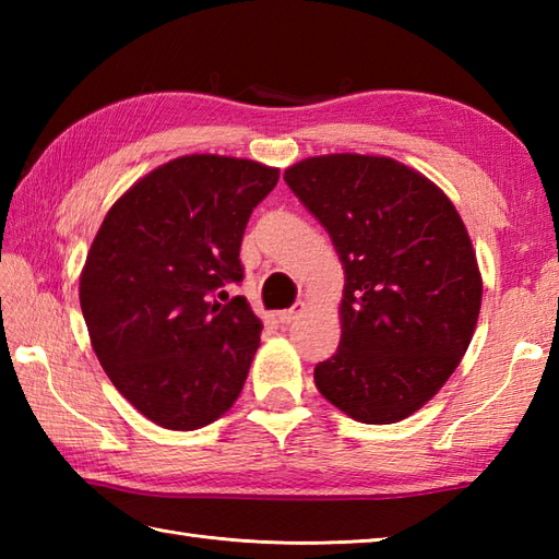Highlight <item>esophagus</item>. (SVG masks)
<instances>
[{"mask_svg":"<svg viewBox=\"0 0 559 559\" xmlns=\"http://www.w3.org/2000/svg\"><path fill=\"white\" fill-rule=\"evenodd\" d=\"M302 302H295L293 307H290V310H281L278 314H276V319H278V324H290L293 322V319L295 317H298L300 312H302Z\"/></svg>","mask_w":559,"mask_h":559,"instance_id":"obj_1","label":"esophagus"}]
</instances>
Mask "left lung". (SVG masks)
<instances>
[{
  "label": "left lung",
  "mask_w": 559,
  "mask_h": 559,
  "mask_svg": "<svg viewBox=\"0 0 559 559\" xmlns=\"http://www.w3.org/2000/svg\"><path fill=\"white\" fill-rule=\"evenodd\" d=\"M283 180L324 225L346 269L338 350L314 367L326 401L367 425L425 406L476 331L483 281L454 204L382 156L307 158Z\"/></svg>",
  "instance_id": "1"
}]
</instances>
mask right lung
<instances>
[{
  "mask_svg": "<svg viewBox=\"0 0 559 559\" xmlns=\"http://www.w3.org/2000/svg\"><path fill=\"white\" fill-rule=\"evenodd\" d=\"M278 170L225 156L160 165L115 201L81 273V312L103 370L168 430H197L240 396L261 322L242 295L247 221Z\"/></svg>",
  "mask_w": 559,
  "mask_h": 559,
  "instance_id": "right-lung-1",
  "label": "right lung"
}]
</instances>
